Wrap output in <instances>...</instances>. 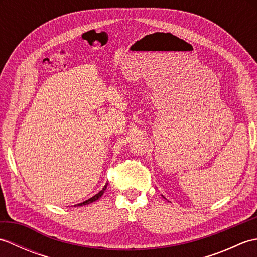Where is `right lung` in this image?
Instances as JSON below:
<instances>
[{
  "mask_svg": "<svg viewBox=\"0 0 257 257\" xmlns=\"http://www.w3.org/2000/svg\"><path fill=\"white\" fill-rule=\"evenodd\" d=\"M107 185H108V183H106V185H105V187L102 188V190H101V191H99V192H98L97 194H95L94 196H92V198H90V199H88V200H86L85 202H83V203H79V204H77V205H78V206H80V205H86V204H89V203H92V202L97 201V200L99 199V198H101V195L103 194V192H105L106 189H107Z\"/></svg>",
  "mask_w": 257,
  "mask_h": 257,
  "instance_id": "add662e5",
  "label": "right lung"
}]
</instances>
